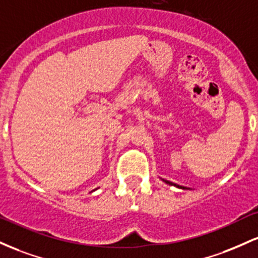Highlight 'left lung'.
I'll return each mask as SVG.
<instances>
[{
    "instance_id": "left-lung-1",
    "label": "left lung",
    "mask_w": 258,
    "mask_h": 258,
    "mask_svg": "<svg viewBox=\"0 0 258 258\" xmlns=\"http://www.w3.org/2000/svg\"><path fill=\"white\" fill-rule=\"evenodd\" d=\"M162 180H163V181H164V183H166V184L173 185V186H176V187H179V189H187V187H185V186H180V185H176V184H174V183H172V181H168V180H164V179H162Z\"/></svg>"
}]
</instances>
